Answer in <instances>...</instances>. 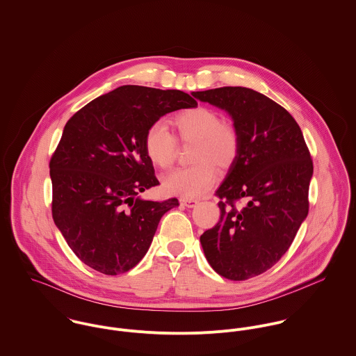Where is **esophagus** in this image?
I'll return each instance as SVG.
<instances>
[{
	"mask_svg": "<svg viewBox=\"0 0 356 356\" xmlns=\"http://www.w3.org/2000/svg\"><path fill=\"white\" fill-rule=\"evenodd\" d=\"M180 202H181V204H184L186 207H195L197 203H199L197 199H188V197H183V199H180Z\"/></svg>",
	"mask_w": 356,
	"mask_h": 356,
	"instance_id": "obj_1",
	"label": "esophagus"
}]
</instances>
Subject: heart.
<instances>
[{
	"instance_id": "obj_1",
	"label": "heart",
	"mask_w": 356,
	"mask_h": 356,
	"mask_svg": "<svg viewBox=\"0 0 356 356\" xmlns=\"http://www.w3.org/2000/svg\"><path fill=\"white\" fill-rule=\"evenodd\" d=\"M172 124L177 140L183 145L194 143L190 168L177 169L163 179L168 194L195 197L204 194L216 181L217 170L232 168L240 154V134L236 127L224 122L222 118L204 106L179 113ZM145 152L161 169L170 168L177 156V142L163 125L153 124L145 135Z\"/></svg>"
}]
</instances>
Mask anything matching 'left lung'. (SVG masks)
<instances>
[{
  "label": "left lung",
  "instance_id": "left-lung-1",
  "mask_svg": "<svg viewBox=\"0 0 356 356\" xmlns=\"http://www.w3.org/2000/svg\"><path fill=\"white\" fill-rule=\"evenodd\" d=\"M193 95L228 112L241 140L216 191L220 221L200 236L203 252L220 276H259L288 251L309 214L310 152L295 119L258 91L220 87Z\"/></svg>",
  "mask_w": 356,
  "mask_h": 356
}]
</instances>
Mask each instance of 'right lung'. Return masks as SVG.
I'll use <instances>...</instances> for the list:
<instances>
[{
  "label": "right lung",
  "mask_w": 356,
  "mask_h": 356,
  "mask_svg": "<svg viewBox=\"0 0 356 356\" xmlns=\"http://www.w3.org/2000/svg\"><path fill=\"white\" fill-rule=\"evenodd\" d=\"M197 102L180 90L121 86L78 111L49 168L51 214L71 250L91 269L116 276L146 255L176 197L145 200L159 186L145 152L146 131L163 115Z\"/></svg>",
  "instance_id": "obj_1"
}]
</instances>
